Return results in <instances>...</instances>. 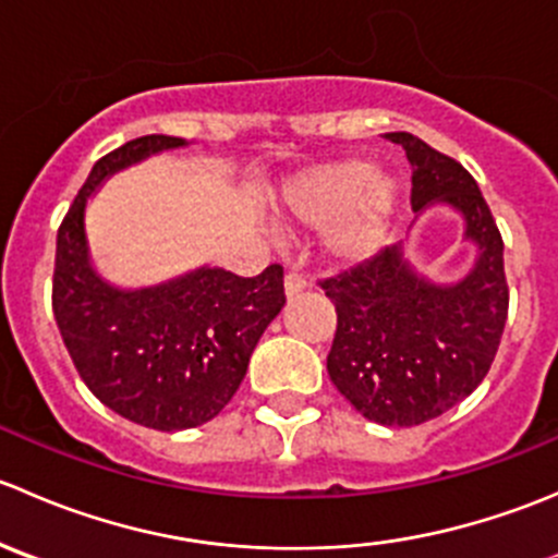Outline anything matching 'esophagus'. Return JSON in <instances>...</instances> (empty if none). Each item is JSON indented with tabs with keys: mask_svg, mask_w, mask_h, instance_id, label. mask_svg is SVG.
Listing matches in <instances>:
<instances>
[{
	"mask_svg": "<svg viewBox=\"0 0 558 558\" xmlns=\"http://www.w3.org/2000/svg\"><path fill=\"white\" fill-rule=\"evenodd\" d=\"M283 286H286V296H296V294H300V291H305L307 280L302 278L300 272H286Z\"/></svg>",
	"mask_w": 558,
	"mask_h": 558,
	"instance_id": "1",
	"label": "esophagus"
}]
</instances>
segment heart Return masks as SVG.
Returning <instances> with one entry per match:
<instances>
[{"label":"heart","mask_w":558,"mask_h":558,"mask_svg":"<svg viewBox=\"0 0 558 558\" xmlns=\"http://www.w3.org/2000/svg\"><path fill=\"white\" fill-rule=\"evenodd\" d=\"M397 205V185L362 159L331 161L296 174L278 202L280 221L289 227L326 229L324 245L335 258H362L378 245Z\"/></svg>","instance_id":"1"}]
</instances>
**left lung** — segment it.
Here are the masks:
<instances>
[{
  "label": "left lung",
  "mask_w": 558,
  "mask_h": 558,
  "mask_svg": "<svg viewBox=\"0 0 558 558\" xmlns=\"http://www.w3.org/2000/svg\"><path fill=\"white\" fill-rule=\"evenodd\" d=\"M413 170L410 205L435 202L464 216V238L477 245L475 267L453 286L426 280L384 247L353 269L320 280L337 313L326 356L331 384L364 415L384 426H418L470 397L497 356L508 320L502 234L475 178L410 132H388Z\"/></svg>",
  "instance_id": "1"
}]
</instances>
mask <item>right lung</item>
<instances>
[{
  "label": "right lung",
  "instance_id": "add662e5",
  "mask_svg": "<svg viewBox=\"0 0 558 558\" xmlns=\"http://www.w3.org/2000/svg\"><path fill=\"white\" fill-rule=\"evenodd\" d=\"M180 145L185 140L145 134L102 156L56 238L53 315L77 375L118 415L159 432L216 418L243 384L258 337L286 305L280 264L256 278L199 267L137 291L94 272L88 196L112 172Z\"/></svg>",
  "mask_w": 558,
  "mask_h": 558
}]
</instances>
